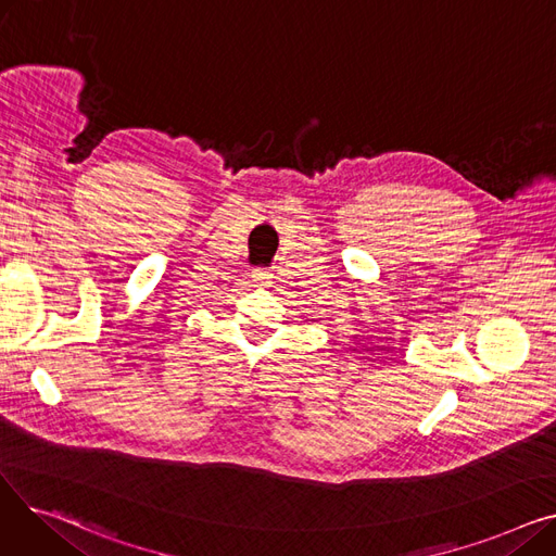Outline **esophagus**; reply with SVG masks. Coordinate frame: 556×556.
Masks as SVG:
<instances>
[{
    "label": "esophagus",
    "instance_id": "1",
    "mask_svg": "<svg viewBox=\"0 0 556 556\" xmlns=\"http://www.w3.org/2000/svg\"><path fill=\"white\" fill-rule=\"evenodd\" d=\"M252 283H256L258 288H268L273 283L270 270H256V273H252Z\"/></svg>",
    "mask_w": 556,
    "mask_h": 556
}]
</instances>
